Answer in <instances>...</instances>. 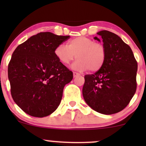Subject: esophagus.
<instances>
[{"label": "esophagus", "mask_w": 146, "mask_h": 146, "mask_svg": "<svg viewBox=\"0 0 146 146\" xmlns=\"http://www.w3.org/2000/svg\"><path fill=\"white\" fill-rule=\"evenodd\" d=\"M80 75V73H77V72H73V77H74V78H75V77H77V76H78V75Z\"/></svg>", "instance_id": "1"}]
</instances>
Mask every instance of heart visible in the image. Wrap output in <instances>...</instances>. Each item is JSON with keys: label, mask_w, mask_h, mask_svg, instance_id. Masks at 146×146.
Segmentation results:
<instances>
[{"label": "heart", "mask_w": 146, "mask_h": 146, "mask_svg": "<svg viewBox=\"0 0 146 146\" xmlns=\"http://www.w3.org/2000/svg\"><path fill=\"white\" fill-rule=\"evenodd\" d=\"M55 55L61 63L68 65L75 59L73 68L79 71H100L106 60L107 51L102 43L88 37L80 36L70 40L67 45L60 44L55 48ZM76 56H75V55Z\"/></svg>", "instance_id": "b5f03b06"}]
</instances>
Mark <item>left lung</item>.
<instances>
[{
	"label": "left lung",
	"mask_w": 146,
	"mask_h": 146,
	"mask_svg": "<svg viewBox=\"0 0 146 146\" xmlns=\"http://www.w3.org/2000/svg\"><path fill=\"white\" fill-rule=\"evenodd\" d=\"M97 34L106 48V60L100 71L85 75L82 94L92 109L112 115L124 109L136 92L137 62L131 48L115 33L103 30Z\"/></svg>",
	"instance_id": "1"
}]
</instances>
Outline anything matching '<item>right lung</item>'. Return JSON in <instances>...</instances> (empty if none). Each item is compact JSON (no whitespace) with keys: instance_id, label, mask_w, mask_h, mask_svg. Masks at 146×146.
<instances>
[{"instance_id":"obj_1","label":"right lung","mask_w":146,"mask_h":146,"mask_svg":"<svg viewBox=\"0 0 146 146\" xmlns=\"http://www.w3.org/2000/svg\"><path fill=\"white\" fill-rule=\"evenodd\" d=\"M69 38L40 32L18 45L13 53L8 65L11 97L28 115L48 116L60 105L64 87L73 75L54 51Z\"/></svg>"}]
</instances>
